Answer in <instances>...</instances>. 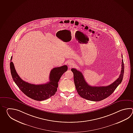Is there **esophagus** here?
<instances>
[{
	"label": "esophagus",
	"mask_w": 133,
	"mask_h": 133,
	"mask_svg": "<svg viewBox=\"0 0 133 133\" xmlns=\"http://www.w3.org/2000/svg\"><path fill=\"white\" fill-rule=\"evenodd\" d=\"M68 65H69V67H72L75 65V63L73 61H69L68 62Z\"/></svg>",
	"instance_id": "1"
}]
</instances>
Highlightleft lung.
I'll list each match as a JSON object with an SVG mask.
<instances>
[{
    "label": "left lung",
    "mask_w": 133,
    "mask_h": 133,
    "mask_svg": "<svg viewBox=\"0 0 133 133\" xmlns=\"http://www.w3.org/2000/svg\"><path fill=\"white\" fill-rule=\"evenodd\" d=\"M122 57L123 56L122 55ZM121 74L119 78L108 86L96 87L91 86L85 81L84 77L81 72L75 68H72L73 73L74 80L76 91L82 98L92 101H99L110 96L121 84L124 73V64L123 59L122 60Z\"/></svg>",
    "instance_id": "left-lung-1"
}]
</instances>
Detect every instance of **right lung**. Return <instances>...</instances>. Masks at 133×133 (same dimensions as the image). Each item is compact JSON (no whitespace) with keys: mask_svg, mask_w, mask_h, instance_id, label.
<instances>
[{"mask_svg":"<svg viewBox=\"0 0 133 133\" xmlns=\"http://www.w3.org/2000/svg\"><path fill=\"white\" fill-rule=\"evenodd\" d=\"M11 57L10 68L12 77L16 84L23 93L31 99L37 101H42L54 96L57 91L58 82L63 74L68 70V66L63 65L54 68L49 75V82L44 84L35 85L23 81L18 75L15 68Z\"/></svg>","mask_w":133,"mask_h":133,"instance_id":"add662e5","label":"right lung"}]
</instances>
